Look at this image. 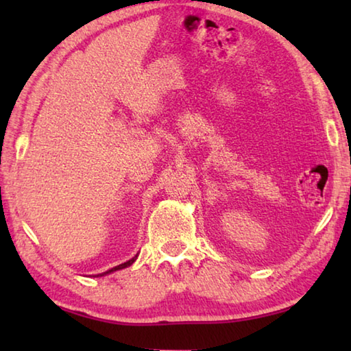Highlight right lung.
Here are the masks:
<instances>
[{
	"instance_id": "obj_1",
	"label": "right lung",
	"mask_w": 351,
	"mask_h": 351,
	"mask_svg": "<svg viewBox=\"0 0 351 351\" xmlns=\"http://www.w3.org/2000/svg\"><path fill=\"white\" fill-rule=\"evenodd\" d=\"M138 258V255H136V257H133L132 260H128V261H125V263H122V265H119V266H114V268H111V269H108L106 272H102V274H97V277L100 276H106V274H111V272H114V271H119V269H123V268H127V266H132L133 263H134V260Z\"/></svg>"
}]
</instances>
